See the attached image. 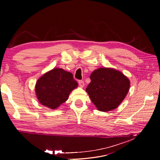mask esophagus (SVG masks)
Segmentation results:
<instances>
[{
    "instance_id": "obj_1",
    "label": "esophagus",
    "mask_w": 160,
    "mask_h": 160,
    "mask_svg": "<svg viewBox=\"0 0 160 160\" xmlns=\"http://www.w3.org/2000/svg\"><path fill=\"white\" fill-rule=\"evenodd\" d=\"M79 85L81 87V88H83L85 85V83L83 80H79Z\"/></svg>"
}]
</instances>
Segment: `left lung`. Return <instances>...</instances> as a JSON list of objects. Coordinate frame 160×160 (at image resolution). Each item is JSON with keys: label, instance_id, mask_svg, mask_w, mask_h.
<instances>
[{"label": "left lung", "instance_id": "1", "mask_svg": "<svg viewBox=\"0 0 160 160\" xmlns=\"http://www.w3.org/2000/svg\"><path fill=\"white\" fill-rule=\"evenodd\" d=\"M86 88L92 102L98 110L109 111L117 108L127 95L130 82L122 72L112 68H99L90 75Z\"/></svg>", "mask_w": 160, "mask_h": 160}]
</instances>
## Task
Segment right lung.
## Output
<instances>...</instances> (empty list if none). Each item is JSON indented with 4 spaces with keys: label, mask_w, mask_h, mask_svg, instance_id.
Listing matches in <instances>:
<instances>
[{
    "label": "right lung",
    "mask_w": 160,
    "mask_h": 160,
    "mask_svg": "<svg viewBox=\"0 0 160 160\" xmlns=\"http://www.w3.org/2000/svg\"><path fill=\"white\" fill-rule=\"evenodd\" d=\"M78 86L71 72L54 68L37 81L35 92L38 101L49 109H55L67 100L72 90Z\"/></svg>",
    "instance_id": "add662e5"
}]
</instances>
